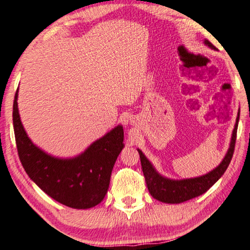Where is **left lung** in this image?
<instances>
[{
    "instance_id": "8db88e82",
    "label": "left lung",
    "mask_w": 250,
    "mask_h": 250,
    "mask_svg": "<svg viewBox=\"0 0 250 250\" xmlns=\"http://www.w3.org/2000/svg\"><path fill=\"white\" fill-rule=\"evenodd\" d=\"M204 43L211 49H215V47L208 40H204ZM238 120L239 113L237 119H236L229 148L228 153H226L224 160L222 161L221 164L215 169H213L212 171L208 172V174L203 176L196 177V178L183 180H172L165 178V177L158 174L153 165L149 163V161L145 157L144 154L140 149H138L145 181H146L147 189L149 193H151V196L154 199H156V200L165 203H181L188 201L190 199L201 196L204 192H207L223 176L225 170L228 169L230 161H232L235 149L236 135H237Z\"/></svg>"
}]
</instances>
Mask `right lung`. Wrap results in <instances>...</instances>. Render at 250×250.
Instances as JSON below:
<instances>
[{
    "label": "right lung",
    "mask_w": 250,
    "mask_h": 250,
    "mask_svg": "<svg viewBox=\"0 0 250 250\" xmlns=\"http://www.w3.org/2000/svg\"><path fill=\"white\" fill-rule=\"evenodd\" d=\"M18 89L13 105V125L18 156L27 175L54 200L73 208H89L103 201L111 171L124 148V128L116 126L73 158H58L31 142L21 125L17 107Z\"/></svg>",
    "instance_id": "add662e5"
}]
</instances>
